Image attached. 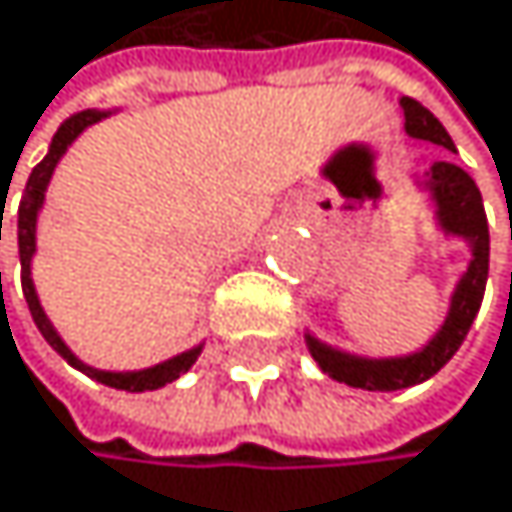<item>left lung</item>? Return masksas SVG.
Here are the masks:
<instances>
[{
	"label": "left lung",
	"mask_w": 512,
	"mask_h": 512,
	"mask_svg": "<svg viewBox=\"0 0 512 512\" xmlns=\"http://www.w3.org/2000/svg\"><path fill=\"white\" fill-rule=\"evenodd\" d=\"M401 108H404V130L410 136L438 142V145H445L448 152H454L448 130L441 127V120L429 108H423L416 99H401ZM426 186L438 205V223L445 226L448 233L463 236L473 245V261H469V270L463 273L460 286L451 298L448 320L423 351H416L410 357H388V360L351 357L335 348H326L314 335H307L314 360L335 382L367 388V392H398V388L420 385L454 357V351L463 345L469 326H473L479 314L485 282H488V220H485L479 186L473 183V177H469L466 170H460L451 161H435Z\"/></svg>",
	"instance_id": "8db88e82"
}]
</instances>
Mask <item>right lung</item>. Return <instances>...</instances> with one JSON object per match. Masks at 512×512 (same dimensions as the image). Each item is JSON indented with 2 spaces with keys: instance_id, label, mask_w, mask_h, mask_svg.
Masks as SVG:
<instances>
[{
  "instance_id": "add662e5",
  "label": "right lung",
  "mask_w": 512,
  "mask_h": 512,
  "mask_svg": "<svg viewBox=\"0 0 512 512\" xmlns=\"http://www.w3.org/2000/svg\"><path fill=\"white\" fill-rule=\"evenodd\" d=\"M105 111H77L64 120V124L58 127L52 145H49V155L39 161L30 173V180H27V189H24V198H21V208H18V251H21V289H24V298H27V307H30V317L36 323V329L43 332V339L71 363V367L83 370L89 379H96L102 385H111V388H120V392H155V388L173 382V379H180L192 363L195 357L201 354V348H192L186 354H177V357H170L164 363H158V367H149V370H139V373H102V370H92L86 367V363H80L71 348H67L61 339H58V332L52 329V323L46 320L43 314V307H39V298H36V289H33V279H30V258H33V251H36V214H39V205H43V195H46V186H49V177H52V170L55 164L61 161V155L67 152V145H71L89 124H96V120H102ZM2 236V233H0Z\"/></svg>"
}]
</instances>
